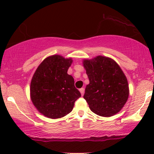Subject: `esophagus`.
Masks as SVG:
<instances>
[{
	"instance_id": "1",
	"label": "esophagus",
	"mask_w": 154,
	"mask_h": 154,
	"mask_svg": "<svg viewBox=\"0 0 154 154\" xmlns=\"http://www.w3.org/2000/svg\"><path fill=\"white\" fill-rule=\"evenodd\" d=\"M80 93H81L82 95H83V94H84V92H85V88H80Z\"/></svg>"
}]
</instances>
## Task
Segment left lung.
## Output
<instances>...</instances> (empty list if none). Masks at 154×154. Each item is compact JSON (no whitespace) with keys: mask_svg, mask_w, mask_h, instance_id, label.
<instances>
[{"mask_svg":"<svg viewBox=\"0 0 154 154\" xmlns=\"http://www.w3.org/2000/svg\"><path fill=\"white\" fill-rule=\"evenodd\" d=\"M89 80L83 95L95 114L110 117L125 106L129 96L127 80L119 65L110 58L98 56L84 60Z\"/></svg>","mask_w":154,"mask_h":154,"instance_id":"left-lung-1","label":"left lung"}]
</instances>
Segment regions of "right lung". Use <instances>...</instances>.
I'll return each instance as SVG.
<instances>
[{"label": "right lung", "mask_w": 154, "mask_h": 154, "mask_svg": "<svg viewBox=\"0 0 154 154\" xmlns=\"http://www.w3.org/2000/svg\"><path fill=\"white\" fill-rule=\"evenodd\" d=\"M71 59L60 55L46 58L37 68L30 84L31 100L37 109L50 119H60L71 112L81 94L68 74Z\"/></svg>", "instance_id": "right-lung-1"}]
</instances>
